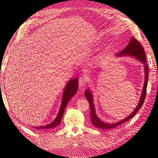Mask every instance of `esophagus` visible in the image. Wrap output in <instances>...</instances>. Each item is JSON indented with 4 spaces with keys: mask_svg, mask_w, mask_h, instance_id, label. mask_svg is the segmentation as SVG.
<instances>
[{
    "mask_svg": "<svg viewBox=\"0 0 158 158\" xmlns=\"http://www.w3.org/2000/svg\"><path fill=\"white\" fill-rule=\"evenodd\" d=\"M86 82H87V79H86L85 76H81V77H80L79 78L78 84H79L80 87H84L86 85Z\"/></svg>",
    "mask_w": 158,
    "mask_h": 158,
    "instance_id": "obj_1",
    "label": "esophagus"
}]
</instances>
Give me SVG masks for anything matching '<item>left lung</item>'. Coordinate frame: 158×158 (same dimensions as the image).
Instances as JSON below:
<instances>
[{"label":"left lung","instance_id":"1","mask_svg":"<svg viewBox=\"0 0 158 158\" xmlns=\"http://www.w3.org/2000/svg\"><path fill=\"white\" fill-rule=\"evenodd\" d=\"M130 56L134 57L138 60L141 61L143 64H144V73H145V78H144V86L143 88V91L141 93V96L140 98V100L139 102V104L135 110L131 113L128 117H127L126 118L122 120V121L117 122L114 124H108L105 123L103 121H100V118L97 116L95 113V109H94V106L93 104V95L91 93V91L89 89H87L85 91V96L86 98L87 99L88 102L89 103L90 106V111H91V121L92 124L98 128H102L104 130L111 129L113 128L116 127L117 126H118L124 123H126L130 120L131 118L133 117L135 113L138 111V110L141 108V106L143 104L144 100L145 97H146V93H147V83H148V65L146 64L147 60H146V56H145V53L144 51V49L140 43L136 39L131 37L128 45L125 47L124 50H123L121 52H120L118 54L117 53V56Z\"/></svg>","mask_w":158,"mask_h":158}]
</instances>
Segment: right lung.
Segmentation results:
<instances>
[{
    "label": "right lung",
    "mask_w": 158,
    "mask_h": 158,
    "mask_svg": "<svg viewBox=\"0 0 158 158\" xmlns=\"http://www.w3.org/2000/svg\"><path fill=\"white\" fill-rule=\"evenodd\" d=\"M78 87V78H75L71 79V80H69L65 87L64 93H63L61 104L58 112V114L57 117H56V118H55L54 121L46 126H43V127H35V128L38 130H47L50 128H53L58 126L60 124V122L61 121V118L63 115H64L65 107L68 104L69 101L71 100V98L73 97L74 94H75V93L77 92Z\"/></svg>",
    "instance_id": "obj_1"
}]
</instances>
